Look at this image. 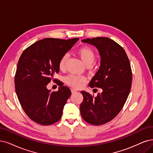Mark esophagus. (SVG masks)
I'll return each mask as SVG.
<instances>
[{
    "label": "esophagus",
    "instance_id": "34e87169",
    "mask_svg": "<svg viewBox=\"0 0 153 153\" xmlns=\"http://www.w3.org/2000/svg\"><path fill=\"white\" fill-rule=\"evenodd\" d=\"M77 92V90L74 89H71V93H75Z\"/></svg>",
    "mask_w": 153,
    "mask_h": 153
}]
</instances>
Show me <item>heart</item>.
Listing matches in <instances>:
<instances>
[{"label":"heart","instance_id":"heart-1","mask_svg":"<svg viewBox=\"0 0 153 153\" xmlns=\"http://www.w3.org/2000/svg\"><path fill=\"white\" fill-rule=\"evenodd\" d=\"M77 54L86 66H91L95 60V53L94 51L88 47H83L77 50ZM68 59L67 54L62 56L59 62V68L60 71H64L65 68L66 62ZM86 81V78L83 76L69 75L65 78V82L68 85L72 88H79Z\"/></svg>","mask_w":153,"mask_h":153}]
</instances>
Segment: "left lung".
I'll return each instance as SVG.
<instances>
[{
	"label": "left lung",
	"mask_w": 153,
	"mask_h": 153,
	"mask_svg": "<svg viewBox=\"0 0 153 153\" xmlns=\"http://www.w3.org/2000/svg\"><path fill=\"white\" fill-rule=\"evenodd\" d=\"M82 42L98 50L100 66L89 86L101 88L103 91L95 98L81 91L84 99L80 105L81 114L89 123L103 125L114 119L126 103L132 80L131 64L126 51L109 38H87Z\"/></svg>",
	"instance_id": "left-lung-1"
}]
</instances>
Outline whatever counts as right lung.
Listing matches in <instances>:
<instances>
[{
    "instance_id": "1",
    "label": "right lung",
    "mask_w": 153,
    "mask_h": 153,
    "mask_svg": "<svg viewBox=\"0 0 153 153\" xmlns=\"http://www.w3.org/2000/svg\"><path fill=\"white\" fill-rule=\"evenodd\" d=\"M79 38H47L34 43L21 54L15 75L16 92L26 115L43 126L58 122L71 95L70 89L58 81L57 91L51 92L47 84L59 72V62Z\"/></svg>"
}]
</instances>
